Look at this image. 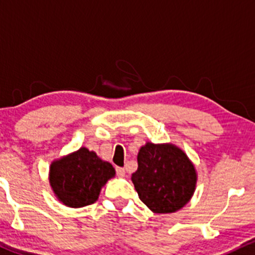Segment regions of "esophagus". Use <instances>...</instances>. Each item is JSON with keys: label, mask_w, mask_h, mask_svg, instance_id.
<instances>
[{"label": "esophagus", "mask_w": 255, "mask_h": 255, "mask_svg": "<svg viewBox=\"0 0 255 255\" xmlns=\"http://www.w3.org/2000/svg\"><path fill=\"white\" fill-rule=\"evenodd\" d=\"M116 174H118L119 177H125L126 176V170L125 168H116Z\"/></svg>", "instance_id": "1"}]
</instances>
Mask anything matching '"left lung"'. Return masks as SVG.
<instances>
[{
  "label": "left lung",
  "instance_id": "1",
  "mask_svg": "<svg viewBox=\"0 0 255 255\" xmlns=\"http://www.w3.org/2000/svg\"><path fill=\"white\" fill-rule=\"evenodd\" d=\"M131 181L148 209L170 213L192 198L197 174L186 153L176 146L147 142L137 153V170L131 174Z\"/></svg>",
  "mask_w": 255,
  "mask_h": 255
}]
</instances>
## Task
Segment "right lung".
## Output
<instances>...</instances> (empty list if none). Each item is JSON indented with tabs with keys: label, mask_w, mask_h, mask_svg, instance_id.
<instances>
[{
	"label": "right lung",
	"mask_w": 255,
	"mask_h": 255,
	"mask_svg": "<svg viewBox=\"0 0 255 255\" xmlns=\"http://www.w3.org/2000/svg\"><path fill=\"white\" fill-rule=\"evenodd\" d=\"M115 176V169L93 151L81 147L50 166V184L56 197L69 207L95 203L101 188Z\"/></svg>",
	"instance_id": "add662e5"
}]
</instances>
